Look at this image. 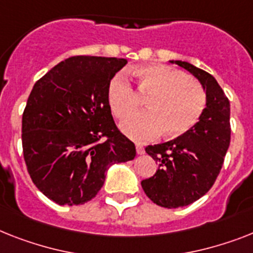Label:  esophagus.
I'll return each instance as SVG.
<instances>
[{"label": "esophagus", "mask_w": 253, "mask_h": 253, "mask_svg": "<svg viewBox=\"0 0 253 253\" xmlns=\"http://www.w3.org/2000/svg\"><path fill=\"white\" fill-rule=\"evenodd\" d=\"M135 150H137V154H143L145 152V146L141 145V143H135Z\"/></svg>", "instance_id": "obj_1"}]
</instances>
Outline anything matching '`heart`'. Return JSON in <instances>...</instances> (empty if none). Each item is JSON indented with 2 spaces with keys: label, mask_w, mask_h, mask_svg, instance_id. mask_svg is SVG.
<instances>
[{
  "label": "heart",
  "mask_w": 253,
  "mask_h": 253,
  "mask_svg": "<svg viewBox=\"0 0 253 253\" xmlns=\"http://www.w3.org/2000/svg\"><path fill=\"white\" fill-rule=\"evenodd\" d=\"M141 94L149 95V111L131 115L122 124V130L130 138L145 141L159 137L178 138L198 124L207 106L204 87L182 71L162 64L137 67ZM107 99L118 119H125L138 108V95L124 74H116L107 86Z\"/></svg>",
  "instance_id": "heart-1"
}]
</instances>
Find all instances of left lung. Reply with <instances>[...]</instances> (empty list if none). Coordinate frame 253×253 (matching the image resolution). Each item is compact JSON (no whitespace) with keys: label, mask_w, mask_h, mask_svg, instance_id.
I'll use <instances>...</instances> for the list:
<instances>
[{"label":"left lung","mask_w":253,"mask_h":253,"mask_svg":"<svg viewBox=\"0 0 253 253\" xmlns=\"http://www.w3.org/2000/svg\"><path fill=\"white\" fill-rule=\"evenodd\" d=\"M170 63L182 67L200 81L207 94V107L189 133L146 147L159 169L141 185L155 204L178 208L203 197L220 174L230 145V103L212 75L187 62Z\"/></svg>","instance_id":"left-lung-1"}]
</instances>
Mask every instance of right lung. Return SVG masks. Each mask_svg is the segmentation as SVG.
Returning <instances> with one entry per match:
<instances>
[{
	"label": "right lung",
	"instance_id": "add662e5",
	"mask_svg": "<svg viewBox=\"0 0 253 253\" xmlns=\"http://www.w3.org/2000/svg\"><path fill=\"white\" fill-rule=\"evenodd\" d=\"M123 58L71 56L36 81L22 119L23 155L37 189L59 206H80L135 146L119 130L107 86Z\"/></svg>",
	"mask_w": 253,
	"mask_h": 253
}]
</instances>
